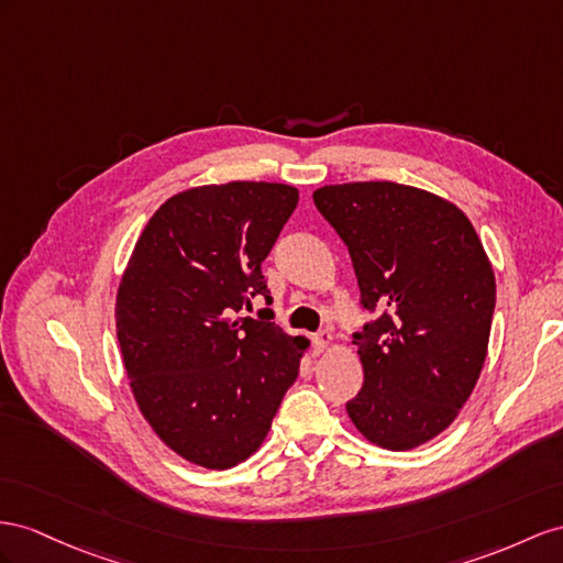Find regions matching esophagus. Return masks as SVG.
<instances>
[{
	"label": "esophagus",
	"instance_id": "obj_1",
	"mask_svg": "<svg viewBox=\"0 0 563 563\" xmlns=\"http://www.w3.org/2000/svg\"><path fill=\"white\" fill-rule=\"evenodd\" d=\"M330 342H333V335H330V330H319V333L311 335V344H313L316 352H323Z\"/></svg>",
	"mask_w": 563,
	"mask_h": 563
}]
</instances>
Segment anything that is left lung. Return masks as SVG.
I'll return each instance as SVG.
<instances>
[{"label":"left lung","mask_w":563,"mask_h":563,"mask_svg":"<svg viewBox=\"0 0 563 563\" xmlns=\"http://www.w3.org/2000/svg\"><path fill=\"white\" fill-rule=\"evenodd\" d=\"M313 205L347 244L362 307L354 333L364 387L347 401L358 432L413 450L450 426L485 364L495 273L466 213L390 180L325 185Z\"/></svg>","instance_id":"1"}]
</instances>
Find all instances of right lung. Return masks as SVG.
Here are the masks:
<instances>
[{
  "label": "right lung",
  "mask_w": 563,
  "mask_h": 563,
  "mask_svg": "<svg viewBox=\"0 0 563 563\" xmlns=\"http://www.w3.org/2000/svg\"><path fill=\"white\" fill-rule=\"evenodd\" d=\"M297 199L283 183L192 187L156 209L123 273L117 335L135 401L197 466L254 454L297 380L309 340L238 316L271 297L262 262Z\"/></svg>",
  "instance_id": "add662e5"
}]
</instances>
